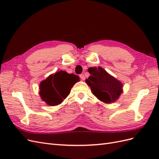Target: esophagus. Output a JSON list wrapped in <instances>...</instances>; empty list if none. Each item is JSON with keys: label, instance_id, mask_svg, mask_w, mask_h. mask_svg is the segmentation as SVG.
I'll use <instances>...</instances> for the list:
<instances>
[{"label": "esophagus", "instance_id": "34e87169", "mask_svg": "<svg viewBox=\"0 0 159 159\" xmlns=\"http://www.w3.org/2000/svg\"><path fill=\"white\" fill-rule=\"evenodd\" d=\"M80 77L81 80H82V81H84V80H85V77L84 76V74H81V75H80Z\"/></svg>", "mask_w": 159, "mask_h": 159}]
</instances>
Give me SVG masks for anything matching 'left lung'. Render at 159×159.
I'll return each instance as SVG.
<instances>
[{"label": "left lung", "instance_id": "1", "mask_svg": "<svg viewBox=\"0 0 159 159\" xmlns=\"http://www.w3.org/2000/svg\"><path fill=\"white\" fill-rule=\"evenodd\" d=\"M88 71L91 75L85 80V83L95 97L105 103L116 102L123 91L121 81L100 66L89 68Z\"/></svg>", "mask_w": 159, "mask_h": 159}]
</instances>
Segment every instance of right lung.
<instances>
[{
	"instance_id": "right-lung-1",
	"label": "right lung",
	"mask_w": 159,
	"mask_h": 159,
	"mask_svg": "<svg viewBox=\"0 0 159 159\" xmlns=\"http://www.w3.org/2000/svg\"><path fill=\"white\" fill-rule=\"evenodd\" d=\"M79 81L78 75L68 74L65 71L52 74L40 84V98L50 106L60 105L69 95L74 85Z\"/></svg>"
}]
</instances>
